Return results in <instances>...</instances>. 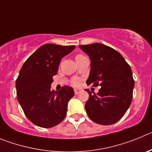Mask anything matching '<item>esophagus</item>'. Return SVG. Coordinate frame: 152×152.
Masks as SVG:
<instances>
[{"label":"esophagus","mask_w":152,"mask_h":152,"mask_svg":"<svg viewBox=\"0 0 152 152\" xmlns=\"http://www.w3.org/2000/svg\"><path fill=\"white\" fill-rule=\"evenodd\" d=\"M80 91H81V90L79 89V88H75L74 89V93L76 94V95H78Z\"/></svg>","instance_id":"1"}]
</instances>
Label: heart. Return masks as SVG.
I'll use <instances>...</instances> for the list:
<instances>
[{"mask_svg": "<svg viewBox=\"0 0 152 152\" xmlns=\"http://www.w3.org/2000/svg\"><path fill=\"white\" fill-rule=\"evenodd\" d=\"M82 54H77V55L76 56V58H78V57H82ZM72 83H73V85H74V86H79V84H80V79H79V78H74V79H73V81H72Z\"/></svg>", "mask_w": 152, "mask_h": 152, "instance_id": "1", "label": "heart"}]
</instances>
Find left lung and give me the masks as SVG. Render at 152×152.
Returning <instances> with one entry per match:
<instances>
[{
	"mask_svg": "<svg viewBox=\"0 0 152 152\" xmlns=\"http://www.w3.org/2000/svg\"><path fill=\"white\" fill-rule=\"evenodd\" d=\"M79 48L91 60V69L86 83L101 86L97 94L86 89L89 98L85 108L92 121L111 125L124 117L132 99L133 77L130 66L121 54L103 44L95 43Z\"/></svg>",
	"mask_w": 152,
	"mask_h": 152,
	"instance_id": "1",
	"label": "left lung"
}]
</instances>
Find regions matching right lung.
<instances>
[{"label":"right lung","instance_id":"right-lung-1","mask_svg":"<svg viewBox=\"0 0 152 152\" xmlns=\"http://www.w3.org/2000/svg\"><path fill=\"white\" fill-rule=\"evenodd\" d=\"M74 48V45H44L20 69L16 81L17 100L27 118L38 126L50 128L66 117L68 102L74 96V91L64 86L55 91L50 88V84L62 57Z\"/></svg>","mask_w":152,"mask_h":152}]
</instances>
